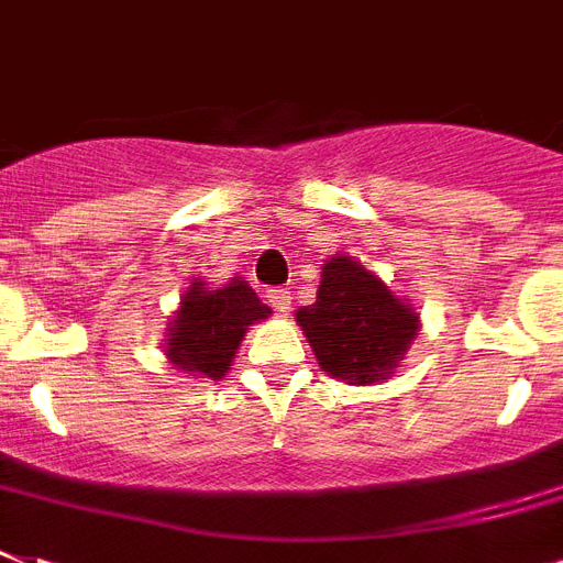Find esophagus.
<instances>
[{"instance_id":"obj_1","label":"esophagus","mask_w":563,"mask_h":563,"mask_svg":"<svg viewBox=\"0 0 563 563\" xmlns=\"http://www.w3.org/2000/svg\"><path fill=\"white\" fill-rule=\"evenodd\" d=\"M268 303H272L277 312H289L291 309V291L289 289H268Z\"/></svg>"}]
</instances>
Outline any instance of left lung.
<instances>
[{
	"label": "left lung",
	"mask_w": 563,
	"mask_h": 563,
	"mask_svg": "<svg viewBox=\"0 0 563 563\" xmlns=\"http://www.w3.org/2000/svg\"><path fill=\"white\" fill-rule=\"evenodd\" d=\"M295 318L318 365L351 385L388 379L420 330L409 300L344 254L327 260L316 303L300 307Z\"/></svg>",
	"instance_id": "left-lung-1"
}]
</instances>
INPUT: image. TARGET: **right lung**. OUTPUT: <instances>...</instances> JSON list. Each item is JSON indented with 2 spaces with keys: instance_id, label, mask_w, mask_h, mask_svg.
Returning a JSON list of instances; mask_svg holds the SVG:
<instances>
[{
  "instance_id": "obj_1",
  "label": "right lung",
  "mask_w": 563,
  "mask_h": 563,
  "mask_svg": "<svg viewBox=\"0 0 563 563\" xmlns=\"http://www.w3.org/2000/svg\"><path fill=\"white\" fill-rule=\"evenodd\" d=\"M268 316L272 309L242 277H233L221 289L195 280L172 316L166 356L184 374L221 379L230 371L247 327Z\"/></svg>"
}]
</instances>
